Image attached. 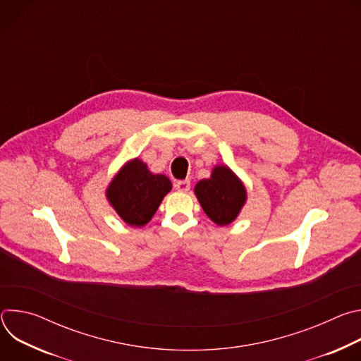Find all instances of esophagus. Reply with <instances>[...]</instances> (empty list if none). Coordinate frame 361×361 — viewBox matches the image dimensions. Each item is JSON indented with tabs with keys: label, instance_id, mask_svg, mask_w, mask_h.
I'll use <instances>...</instances> for the list:
<instances>
[{
	"label": "esophagus",
	"instance_id": "1",
	"mask_svg": "<svg viewBox=\"0 0 361 361\" xmlns=\"http://www.w3.org/2000/svg\"><path fill=\"white\" fill-rule=\"evenodd\" d=\"M174 187L178 190V191H183V192H187L190 190V180H180L174 184Z\"/></svg>",
	"mask_w": 361,
	"mask_h": 361
}]
</instances>
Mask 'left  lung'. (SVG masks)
Masks as SVG:
<instances>
[{"label":"left lung","instance_id":"1","mask_svg":"<svg viewBox=\"0 0 361 361\" xmlns=\"http://www.w3.org/2000/svg\"><path fill=\"white\" fill-rule=\"evenodd\" d=\"M194 194L204 213L217 226L231 224L247 201L244 183L227 166H216L209 178L200 180Z\"/></svg>","mask_w":361,"mask_h":361}]
</instances>
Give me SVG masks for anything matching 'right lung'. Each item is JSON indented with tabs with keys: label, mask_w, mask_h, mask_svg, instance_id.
Here are the masks:
<instances>
[{
	"label": "right lung",
	"mask_w": 361,
	"mask_h": 361,
	"mask_svg": "<svg viewBox=\"0 0 361 361\" xmlns=\"http://www.w3.org/2000/svg\"><path fill=\"white\" fill-rule=\"evenodd\" d=\"M171 188L169 177L151 173L137 157L117 171L106 190V197L124 223L142 227L156 214Z\"/></svg>",
	"instance_id": "right-lung-1"
}]
</instances>
